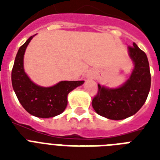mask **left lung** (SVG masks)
<instances>
[{
	"label": "left lung",
	"instance_id": "1",
	"mask_svg": "<svg viewBox=\"0 0 160 160\" xmlns=\"http://www.w3.org/2000/svg\"><path fill=\"white\" fill-rule=\"evenodd\" d=\"M129 55L134 62L131 75L118 88L98 85L97 95L92 100L95 111L107 119L119 120L136 114L144 105L151 85L149 60L146 54L135 43L129 46Z\"/></svg>",
	"mask_w": 160,
	"mask_h": 160
}]
</instances>
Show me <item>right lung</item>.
I'll list each match as a JSON object with an SVG mask.
<instances>
[{"label": "right lung", "instance_id": "obj_1", "mask_svg": "<svg viewBox=\"0 0 160 160\" xmlns=\"http://www.w3.org/2000/svg\"><path fill=\"white\" fill-rule=\"evenodd\" d=\"M34 36L19 48L11 71V82L16 97L29 114L39 118H51L65 110L68 94L83 85L84 80H65L51 87H43L32 82L24 70V55Z\"/></svg>", "mask_w": 160, "mask_h": 160}]
</instances>
